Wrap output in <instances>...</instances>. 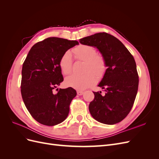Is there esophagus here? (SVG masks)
I'll return each instance as SVG.
<instances>
[{
  "label": "esophagus",
  "mask_w": 159,
  "mask_h": 159,
  "mask_svg": "<svg viewBox=\"0 0 159 159\" xmlns=\"http://www.w3.org/2000/svg\"><path fill=\"white\" fill-rule=\"evenodd\" d=\"M77 94L78 95H82L84 94V91H77Z\"/></svg>",
  "instance_id": "1"
}]
</instances>
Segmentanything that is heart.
I'll return each instance as SVG.
<instances>
[{
    "label": "heart",
    "mask_w": 159,
    "mask_h": 159,
    "mask_svg": "<svg viewBox=\"0 0 159 159\" xmlns=\"http://www.w3.org/2000/svg\"><path fill=\"white\" fill-rule=\"evenodd\" d=\"M78 60L85 61V71L83 75L71 74L65 80V84L78 90H84L93 85L98 80L103 78L107 71V66L105 57L98 54L94 47L81 44L72 50ZM60 68L62 73L69 74L72 69V58L69 52L62 55L60 60Z\"/></svg>",
    "instance_id": "b5f03b06"
}]
</instances>
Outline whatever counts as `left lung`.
<instances>
[{"mask_svg": "<svg viewBox=\"0 0 159 159\" xmlns=\"http://www.w3.org/2000/svg\"><path fill=\"white\" fill-rule=\"evenodd\" d=\"M80 42L98 48L107 66L98 85L105 93L93 92L94 99L89 105L91 116L107 125L121 121L131 110L138 91L139 75L133 56L121 41L106 32L83 38Z\"/></svg>", "mask_w": 159, "mask_h": 159, "instance_id": "obj_1", "label": "left lung"}]
</instances>
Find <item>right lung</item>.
Wrapping results in <instances>:
<instances>
[{
  "label": "right lung",
  "mask_w": 159,
  "mask_h": 159,
  "mask_svg": "<svg viewBox=\"0 0 159 159\" xmlns=\"http://www.w3.org/2000/svg\"><path fill=\"white\" fill-rule=\"evenodd\" d=\"M78 44L50 37L36 43L28 52L22 66L21 94L26 109L38 123L54 126L68 117L76 91L68 88L55 93L54 90L64 81L59 64L61 57Z\"/></svg>",
  "instance_id": "obj_1"
}]
</instances>
